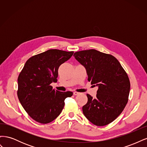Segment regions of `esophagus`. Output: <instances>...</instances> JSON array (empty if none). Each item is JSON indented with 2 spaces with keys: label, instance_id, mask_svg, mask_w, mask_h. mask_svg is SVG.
I'll return each mask as SVG.
<instances>
[{
  "label": "esophagus",
  "instance_id": "34e87169",
  "mask_svg": "<svg viewBox=\"0 0 147 147\" xmlns=\"http://www.w3.org/2000/svg\"><path fill=\"white\" fill-rule=\"evenodd\" d=\"M79 94H80V92H77V91H74V94L75 95V96L78 95Z\"/></svg>",
  "mask_w": 147,
  "mask_h": 147
}]
</instances>
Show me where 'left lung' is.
Segmentation results:
<instances>
[{
	"label": "left lung",
	"mask_w": 147,
	"mask_h": 147,
	"mask_svg": "<svg viewBox=\"0 0 147 147\" xmlns=\"http://www.w3.org/2000/svg\"><path fill=\"white\" fill-rule=\"evenodd\" d=\"M75 58L86 69L88 80L98 86L96 98L87 94L83 108L86 118L94 125L112 123L125 107L130 82L125 70L115 57L94 49L75 52Z\"/></svg>",
	"instance_id": "8db88e82"
}]
</instances>
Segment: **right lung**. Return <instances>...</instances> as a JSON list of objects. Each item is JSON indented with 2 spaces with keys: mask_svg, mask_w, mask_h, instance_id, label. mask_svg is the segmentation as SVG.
<instances>
[{
  "mask_svg": "<svg viewBox=\"0 0 147 147\" xmlns=\"http://www.w3.org/2000/svg\"><path fill=\"white\" fill-rule=\"evenodd\" d=\"M74 51L51 49L33 56L26 61L18 78L17 94L26 112L42 124L53 121L63 110L71 91L61 92L50 84L57 82L59 67L69 60Z\"/></svg>",
  "mask_w": 147,
  "mask_h": 147,
  "instance_id": "right-lung-1",
  "label": "right lung"
}]
</instances>
